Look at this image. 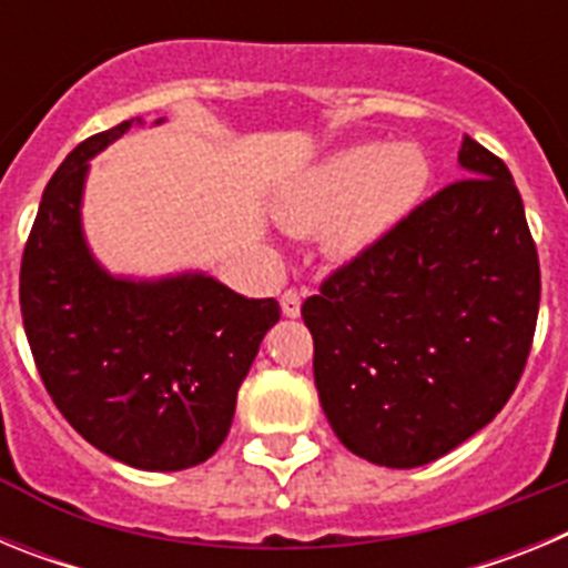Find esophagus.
<instances>
[{"label": "esophagus", "mask_w": 568, "mask_h": 568, "mask_svg": "<svg viewBox=\"0 0 568 568\" xmlns=\"http://www.w3.org/2000/svg\"><path fill=\"white\" fill-rule=\"evenodd\" d=\"M281 313L287 315V318H298L301 315V295L295 290H287V293L281 295Z\"/></svg>", "instance_id": "obj_1"}]
</instances>
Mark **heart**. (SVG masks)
Wrapping results in <instances>:
<instances>
[{
	"instance_id": "obj_1",
	"label": "heart",
	"mask_w": 568,
	"mask_h": 568,
	"mask_svg": "<svg viewBox=\"0 0 568 568\" xmlns=\"http://www.w3.org/2000/svg\"><path fill=\"white\" fill-rule=\"evenodd\" d=\"M433 179L418 144H349L321 159L275 202V219L295 235L324 231L333 258H355L404 219Z\"/></svg>"
}]
</instances>
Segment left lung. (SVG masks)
I'll return each instance as SVG.
<instances>
[{"instance_id": "obj_1", "label": "left lung", "mask_w": 568, "mask_h": 568, "mask_svg": "<svg viewBox=\"0 0 568 568\" xmlns=\"http://www.w3.org/2000/svg\"><path fill=\"white\" fill-rule=\"evenodd\" d=\"M464 179L335 270L301 315L341 444L413 469L484 429L518 386L538 324L540 264L498 155L464 135Z\"/></svg>"}]
</instances>
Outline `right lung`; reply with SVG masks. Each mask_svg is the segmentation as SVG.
I'll return each mask as SVG.
<instances>
[{
    "label": "right lung",
    "instance_id": "obj_1",
    "mask_svg": "<svg viewBox=\"0 0 568 568\" xmlns=\"http://www.w3.org/2000/svg\"><path fill=\"white\" fill-rule=\"evenodd\" d=\"M130 124L142 119L84 139L48 182L19 304L44 389L68 424L122 464L179 471L224 444L241 381L281 307L204 273L135 281L99 264L82 230L88 162Z\"/></svg>",
    "mask_w": 568,
    "mask_h": 568
}]
</instances>
